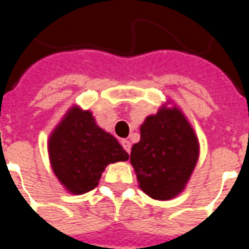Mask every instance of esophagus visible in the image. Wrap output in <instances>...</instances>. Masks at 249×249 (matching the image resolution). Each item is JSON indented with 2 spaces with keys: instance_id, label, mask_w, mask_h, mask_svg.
Instances as JSON below:
<instances>
[{
  "instance_id": "esophagus-1",
  "label": "esophagus",
  "mask_w": 249,
  "mask_h": 249,
  "mask_svg": "<svg viewBox=\"0 0 249 249\" xmlns=\"http://www.w3.org/2000/svg\"><path fill=\"white\" fill-rule=\"evenodd\" d=\"M120 143H121V146L124 147L125 151H126L129 154V152H130V142H129L128 140H121Z\"/></svg>"
}]
</instances>
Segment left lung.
<instances>
[{"label": "left lung", "mask_w": 249, "mask_h": 249, "mask_svg": "<svg viewBox=\"0 0 249 249\" xmlns=\"http://www.w3.org/2000/svg\"><path fill=\"white\" fill-rule=\"evenodd\" d=\"M199 143L193 128L176 107L146 119L141 141L133 144L130 163L148 196L168 200L179 194L193 173Z\"/></svg>", "instance_id": "8db88e82"}]
</instances>
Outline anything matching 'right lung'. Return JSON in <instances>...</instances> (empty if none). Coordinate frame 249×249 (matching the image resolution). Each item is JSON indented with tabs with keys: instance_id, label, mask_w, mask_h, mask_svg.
Returning a JSON list of instances; mask_svg holds the SVG:
<instances>
[{
	"instance_id": "1",
	"label": "right lung",
	"mask_w": 249,
	"mask_h": 249,
	"mask_svg": "<svg viewBox=\"0 0 249 249\" xmlns=\"http://www.w3.org/2000/svg\"><path fill=\"white\" fill-rule=\"evenodd\" d=\"M54 173L72 194L97 187L106 165L129 159L115 137L102 130L89 111L72 108L49 141Z\"/></svg>"
}]
</instances>
